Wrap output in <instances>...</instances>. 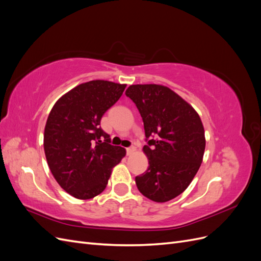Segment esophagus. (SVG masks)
Instances as JSON below:
<instances>
[{"label": "esophagus", "instance_id": "1", "mask_svg": "<svg viewBox=\"0 0 261 261\" xmlns=\"http://www.w3.org/2000/svg\"><path fill=\"white\" fill-rule=\"evenodd\" d=\"M135 151H136V147H134V146H130V147H128V148H126V152H127L128 155L133 154Z\"/></svg>", "mask_w": 261, "mask_h": 261}]
</instances>
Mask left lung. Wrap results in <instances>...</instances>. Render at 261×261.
<instances>
[{
    "label": "left lung",
    "mask_w": 261,
    "mask_h": 261,
    "mask_svg": "<svg viewBox=\"0 0 261 261\" xmlns=\"http://www.w3.org/2000/svg\"><path fill=\"white\" fill-rule=\"evenodd\" d=\"M143 117L149 160L135 181L150 200L165 202L183 193L202 162L206 139L200 117L177 93L161 85H132L125 92Z\"/></svg>",
    "instance_id": "1"
}]
</instances>
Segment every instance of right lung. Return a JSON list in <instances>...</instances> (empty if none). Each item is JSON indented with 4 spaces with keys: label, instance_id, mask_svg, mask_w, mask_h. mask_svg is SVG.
<instances>
[{
    "label": "right lung",
    "instance_id": "obj_1",
    "mask_svg": "<svg viewBox=\"0 0 261 261\" xmlns=\"http://www.w3.org/2000/svg\"><path fill=\"white\" fill-rule=\"evenodd\" d=\"M126 85L91 81L61 97L46 120L43 147L54 178L77 199L105 191L126 150L111 145L101 117L121 98Z\"/></svg>",
    "mask_w": 261,
    "mask_h": 261
}]
</instances>
